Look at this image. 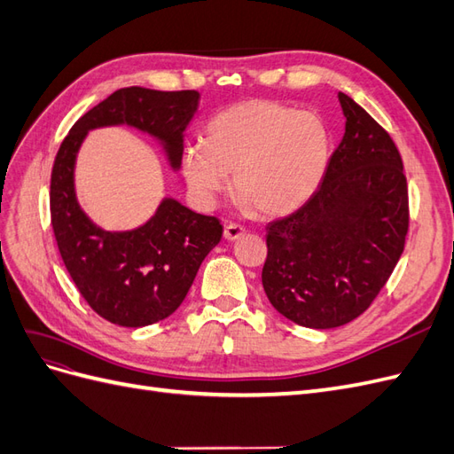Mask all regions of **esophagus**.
Masks as SVG:
<instances>
[{"label": "esophagus", "instance_id": "obj_1", "mask_svg": "<svg viewBox=\"0 0 454 454\" xmlns=\"http://www.w3.org/2000/svg\"><path fill=\"white\" fill-rule=\"evenodd\" d=\"M244 235V227L237 225V223H227L223 229V239L232 242V240H239Z\"/></svg>", "mask_w": 454, "mask_h": 454}]
</instances>
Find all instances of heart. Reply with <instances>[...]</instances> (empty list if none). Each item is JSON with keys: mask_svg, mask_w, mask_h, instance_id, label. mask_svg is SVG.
Returning a JSON list of instances; mask_svg holds the SVG:
<instances>
[{"mask_svg": "<svg viewBox=\"0 0 454 454\" xmlns=\"http://www.w3.org/2000/svg\"><path fill=\"white\" fill-rule=\"evenodd\" d=\"M327 162L325 122L270 100L225 109L206 129L204 144H189L182 153L185 182L200 206H214L232 174L240 204L263 215L303 206L318 189Z\"/></svg>", "mask_w": 454, "mask_h": 454, "instance_id": "obj_1", "label": "heart"}]
</instances>
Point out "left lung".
I'll return each mask as SVG.
<instances>
[{
	"instance_id": "left-lung-1",
	"label": "left lung",
	"mask_w": 454,
	"mask_h": 454,
	"mask_svg": "<svg viewBox=\"0 0 454 454\" xmlns=\"http://www.w3.org/2000/svg\"><path fill=\"white\" fill-rule=\"evenodd\" d=\"M345 136L320 187L292 215L267 225L265 294L287 320L332 329L358 318L403 254L409 200L390 134L339 92Z\"/></svg>"
}]
</instances>
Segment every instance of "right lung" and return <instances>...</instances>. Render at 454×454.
<instances>
[{"instance_id":"right-lung-1","label":"right lung","mask_w":454,"mask_h":454,"mask_svg":"<svg viewBox=\"0 0 454 454\" xmlns=\"http://www.w3.org/2000/svg\"><path fill=\"white\" fill-rule=\"evenodd\" d=\"M197 90L119 89L94 106L66 136L51 174V222L64 265L79 294L107 322L144 327L182 305L204 257L222 240L219 219L176 199L132 231H106L83 212L75 195V160L89 130L127 125L160 145L180 170L184 130L195 117Z\"/></svg>"}]
</instances>
